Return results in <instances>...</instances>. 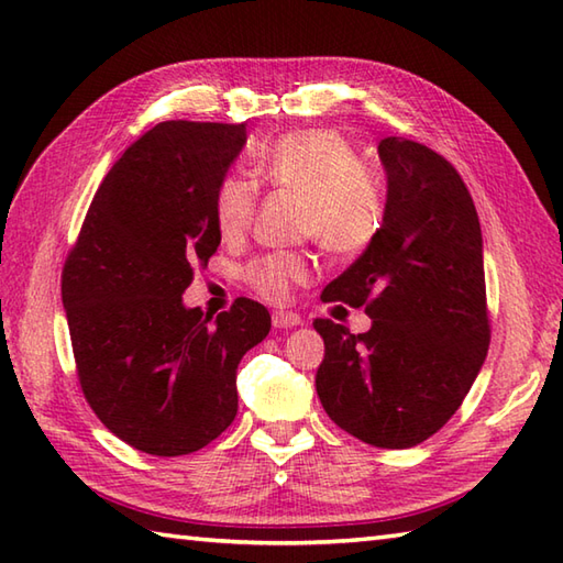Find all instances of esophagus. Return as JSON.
<instances>
[{"label":"esophagus","instance_id":"34e87169","mask_svg":"<svg viewBox=\"0 0 563 563\" xmlns=\"http://www.w3.org/2000/svg\"><path fill=\"white\" fill-rule=\"evenodd\" d=\"M302 324V317L295 314V312H273V327L275 329H292V327H300Z\"/></svg>","mask_w":563,"mask_h":563}]
</instances>
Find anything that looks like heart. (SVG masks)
I'll return each instance as SVG.
<instances>
[{
	"mask_svg": "<svg viewBox=\"0 0 563 563\" xmlns=\"http://www.w3.org/2000/svg\"><path fill=\"white\" fill-rule=\"evenodd\" d=\"M263 181L302 196V232L329 254L353 256L373 244L387 212L379 176L361 164V154L336 130H297L258 154ZM258 186L246 176L227 174L214 188L212 212L222 236H242L254 222ZM309 275L300 254L275 251L251 261L244 278L261 297L283 302L292 283Z\"/></svg>",
	"mask_w": 563,
	"mask_h": 563,
	"instance_id": "b5f03b06",
	"label": "heart"
}]
</instances>
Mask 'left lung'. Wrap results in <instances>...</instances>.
Returning a JSON list of instances; mask_svg holds the SVG:
<instances>
[{
  "label": "left lung",
  "instance_id": "obj_1",
  "mask_svg": "<svg viewBox=\"0 0 563 563\" xmlns=\"http://www.w3.org/2000/svg\"><path fill=\"white\" fill-rule=\"evenodd\" d=\"M387 212L363 256L321 300L365 307L373 327L317 319L327 353L317 394L345 433L404 450L450 421L488 351L484 239L454 166L413 140L377 145Z\"/></svg>",
  "mask_w": 563,
  "mask_h": 563
}]
</instances>
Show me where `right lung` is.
Segmentation results:
<instances>
[{
  "label": "right lung",
  "mask_w": 563,
  "mask_h": 563,
  "mask_svg": "<svg viewBox=\"0 0 563 563\" xmlns=\"http://www.w3.org/2000/svg\"><path fill=\"white\" fill-rule=\"evenodd\" d=\"M246 128L166 121L125 150L93 196L63 271L79 385L101 423L140 452L178 457L236 416V367L271 331L239 297L212 319L186 307L220 246L214 188Z\"/></svg>",
  "instance_id": "obj_1"
}]
</instances>
